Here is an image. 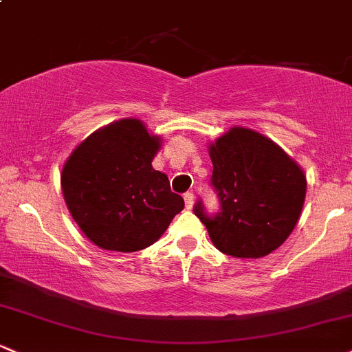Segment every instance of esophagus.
Here are the masks:
<instances>
[{"label":"esophagus","instance_id":"esophagus-1","mask_svg":"<svg viewBox=\"0 0 352 352\" xmlns=\"http://www.w3.org/2000/svg\"><path fill=\"white\" fill-rule=\"evenodd\" d=\"M192 203H195V195H192L191 191H188L186 195H184V205H186L188 210L192 206Z\"/></svg>","mask_w":352,"mask_h":352}]
</instances>
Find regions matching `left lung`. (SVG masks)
I'll list each match as a JSON object with an SVG mask.
<instances>
[{
    "mask_svg": "<svg viewBox=\"0 0 352 352\" xmlns=\"http://www.w3.org/2000/svg\"><path fill=\"white\" fill-rule=\"evenodd\" d=\"M210 186L220 211L210 214L201 199L196 217L221 253L260 258L277 250L296 228L304 206L305 176L274 141L258 132L233 127L210 146Z\"/></svg>",
    "mask_w": 352,
    "mask_h": 352,
    "instance_id": "8db88e82",
    "label": "left lung"
}]
</instances>
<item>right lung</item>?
Wrapping results in <instances>:
<instances>
[{
  "instance_id": "right-lung-1",
  "label": "right lung",
  "mask_w": 352,
  "mask_h": 352,
  "mask_svg": "<svg viewBox=\"0 0 352 352\" xmlns=\"http://www.w3.org/2000/svg\"><path fill=\"white\" fill-rule=\"evenodd\" d=\"M160 138L138 119L94 132L72 153L62 191L75 223L104 250L138 252L160 238L184 199L153 168Z\"/></svg>"
}]
</instances>
